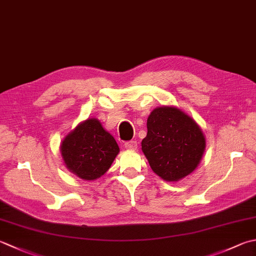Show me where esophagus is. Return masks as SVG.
Listing matches in <instances>:
<instances>
[{
	"instance_id": "obj_1",
	"label": "esophagus",
	"mask_w": 256,
	"mask_h": 256,
	"mask_svg": "<svg viewBox=\"0 0 256 256\" xmlns=\"http://www.w3.org/2000/svg\"><path fill=\"white\" fill-rule=\"evenodd\" d=\"M124 146L126 150H130V151H134V150L138 148V143L136 141H131V142H126L124 144Z\"/></svg>"
}]
</instances>
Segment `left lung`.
Instances as JSON below:
<instances>
[{
	"label": "left lung",
	"mask_w": 256,
	"mask_h": 256,
	"mask_svg": "<svg viewBox=\"0 0 256 256\" xmlns=\"http://www.w3.org/2000/svg\"><path fill=\"white\" fill-rule=\"evenodd\" d=\"M142 152L153 172L166 182H178L198 166L206 146L202 128L173 105L155 108L148 118Z\"/></svg>",
	"instance_id": "8db88e82"
}]
</instances>
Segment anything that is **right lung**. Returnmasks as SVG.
Returning <instances> with one entry per match:
<instances>
[{
	"mask_svg": "<svg viewBox=\"0 0 256 256\" xmlns=\"http://www.w3.org/2000/svg\"><path fill=\"white\" fill-rule=\"evenodd\" d=\"M60 151L70 172L85 181H94L111 168L120 148L98 118H88L63 138Z\"/></svg>",
	"mask_w": 256,
	"mask_h": 256,
	"instance_id": "obj_1",
	"label": "right lung"
}]
</instances>
